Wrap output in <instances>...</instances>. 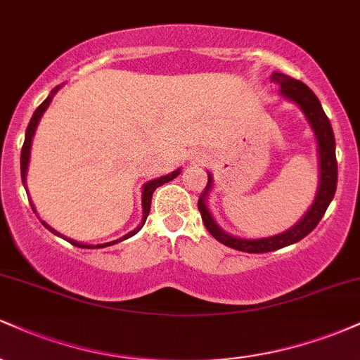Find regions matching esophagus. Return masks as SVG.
Returning <instances> with one entry per match:
<instances>
[{
    "instance_id": "34e87169",
    "label": "esophagus",
    "mask_w": 360,
    "mask_h": 360,
    "mask_svg": "<svg viewBox=\"0 0 360 360\" xmlns=\"http://www.w3.org/2000/svg\"><path fill=\"white\" fill-rule=\"evenodd\" d=\"M203 160H205V157H203V155H198L196 159L193 160V162H194V164H201V162H203Z\"/></svg>"
}]
</instances>
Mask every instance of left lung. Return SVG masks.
I'll list each match as a JSON object with an SVG mask.
<instances>
[{"label": "left lung", "mask_w": 360, "mask_h": 360, "mask_svg": "<svg viewBox=\"0 0 360 360\" xmlns=\"http://www.w3.org/2000/svg\"><path fill=\"white\" fill-rule=\"evenodd\" d=\"M272 82H276V84L279 86L281 94H283L284 98L295 101L296 105L303 110V113L307 115L309 125H311L313 131H315V137L318 142V155H320V186H318L315 203L311 205V208H309L308 213L304 214L303 220L296 223L292 229H289L288 232L281 235H276V237L247 240V238H237V237H232V235L225 233L220 226L214 223L205 203L206 194H208L213 184V177L208 174V184H206L205 191L200 194V200H198V210H200L201 218H203L206 230H208V232L212 233L218 242H221L223 245L232 247L235 250L249 252V254H264V252L283 249V247L291 245V243L300 242L301 238L307 237L318 223H320L321 217H323L326 208H328L330 201H332L333 196H335V189H337L335 137H333V130H332V125H330V120L325 115L323 108H321L320 101H318L315 93H313L304 82L295 79V77L291 76H286V74L283 72L272 74Z\"/></svg>", "instance_id": "left-lung-1"}]
</instances>
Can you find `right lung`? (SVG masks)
<instances>
[{"label": "right lung", "mask_w": 360, "mask_h": 360, "mask_svg": "<svg viewBox=\"0 0 360 360\" xmlns=\"http://www.w3.org/2000/svg\"><path fill=\"white\" fill-rule=\"evenodd\" d=\"M57 89H59V88L53 89L52 93H51V96H49L47 100H45V101L42 103V105H40L39 108L35 110L34 117H32L30 123H28V127H27V134H25V142H23V147H22V157H20V166H22V181H23V186H25V181H27V167H28V160H30V147H32V139H34V134H35V128H37V125H39V120H40V117H42V115H44V111L47 110V106H49V105H51L53 93H56ZM179 172H181V171H179V169H177V171L171 172V174L162 176V177H159V179H154V181H148V183H147L146 186H143V191H142V206H143V218H142V225H143V223H146L147 217H148V212H150L152 194H154V191H155L157 188H159V186H162L164 183H169V181L174 179L176 176H179ZM30 205H32V203H30ZM32 208H34V205H32ZM34 213H35V208H34ZM42 225H44L45 229H47V230H51L52 233L59 235V233L56 232V230L51 229V226H49L47 223H45V221H42ZM142 225H140L137 230H134V232L127 233L125 237L120 238V240H113V242H108V243H100V245H86V243H79V242L69 240V238H65V237H64V238H65V240H69V243H72V245L81 247V249H103V247L113 245V243H118V242L125 240V238H128V237H131V235H135V233L139 232L140 229H142Z\"/></svg>", "instance_id": "right-lung-1"}]
</instances>
